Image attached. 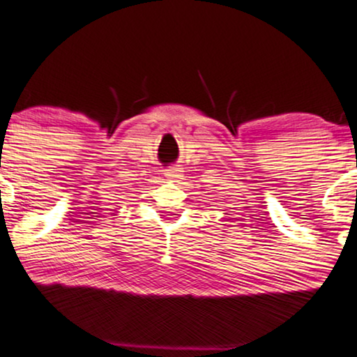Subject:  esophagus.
<instances>
[{
    "label": "esophagus",
    "mask_w": 357,
    "mask_h": 357,
    "mask_svg": "<svg viewBox=\"0 0 357 357\" xmlns=\"http://www.w3.org/2000/svg\"><path fill=\"white\" fill-rule=\"evenodd\" d=\"M165 176H167V179L169 181H176L183 178V172H181V168L178 167H169L165 169Z\"/></svg>",
    "instance_id": "1"
}]
</instances>
